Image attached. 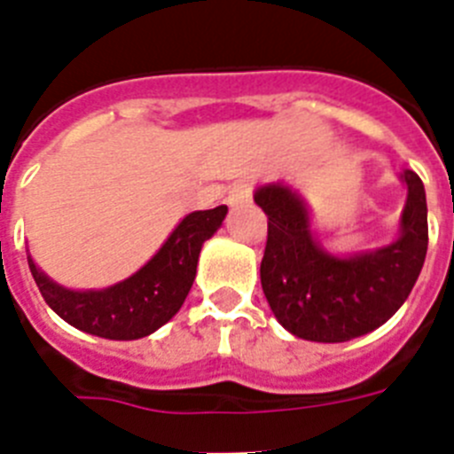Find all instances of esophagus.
I'll list each match as a JSON object with an SVG mask.
<instances>
[{
    "mask_svg": "<svg viewBox=\"0 0 454 454\" xmlns=\"http://www.w3.org/2000/svg\"><path fill=\"white\" fill-rule=\"evenodd\" d=\"M252 200V188L250 184L246 182H239L231 186L230 195H227V204L230 207H240V204H247Z\"/></svg>",
    "mask_w": 454,
    "mask_h": 454,
    "instance_id": "obj_1",
    "label": "esophagus"
}]
</instances>
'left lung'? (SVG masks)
Listing matches in <instances>:
<instances>
[{
  "label": "left lung",
  "mask_w": 454,
  "mask_h": 454,
  "mask_svg": "<svg viewBox=\"0 0 454 454\" xmlns=\"http://www.w3.org/2000/svg\"><path fill=\"white\" fill-rule=\"evenodd\" d=\"M398 179L407 200L395 239L348 254L316 239L307 200L295 188L284 182L254 188V202L268 215L262 286L284 330L316 343H343L377 330L403 307L427 254V200L414 170Z\"/></svg>",
  "instance_id": "8db88e82"
}]
</instances>
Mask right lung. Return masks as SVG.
Here are the masks:
<instances>
[{
    "mask_svg": "<svg viewBox=\"0 0 454 454\" xmlns=\"http://www.w3.org/2000/svg\"><path fill=\"white\" fill-rule=\"evenodd\" d=\"M224 215L227 207L184 215L145 266L106 288H67L54 282L29 250L27 262L45 302L66 323L99 339L136 340L154 334L182 309L204 240L220 230Z\"/></svg>",
    "mask_w": 454,
    "mask_h": 454,
    "instance_id": "right-lung-1",
    "label": "right lung"
}]
</instances>
